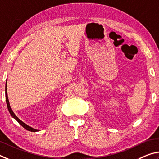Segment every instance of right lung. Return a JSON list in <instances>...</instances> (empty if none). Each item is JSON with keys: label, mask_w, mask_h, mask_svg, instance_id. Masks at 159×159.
<instances>
[{"label": "right lung", "mask_w": 159, "mask_h": 159, "mask_svg": "<svg viewBox=\"0 0 159 159\" xmlns=\"http://www.w3.org/2000/svg\"><path fill=\"white\" fill-rule=\"evenodd\" d=\"M5 99H6V103H7V109H8V110H9V112L10 113L11 116H12L13 118H15V119H16V120L19 122V124H21V126H23L25 129L29 130V131H32V132H36V131H38V130L33 129V128L30 127L29 126H28L27 124L24 123L23 121H21L20 120V119H19L17 117V116H16L15 115V113L13 112V111L12 110V109H11L10 105V102H9V101H8L7 93V82H6V84H5Z\"/></svg>", "instance_id": "add662e5"}]
</instances>
